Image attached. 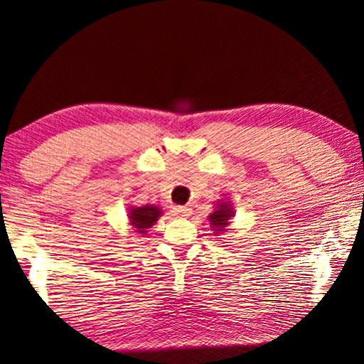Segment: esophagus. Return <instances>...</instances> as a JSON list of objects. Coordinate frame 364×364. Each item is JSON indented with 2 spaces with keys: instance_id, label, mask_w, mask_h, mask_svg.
Here are the masks:
<instances>
[{
  "instance_id": "obj_1",
  "label": "esophagus",
  "mask_w": 364,
  "mask_h": 364,
  "mask_svg": "<svg viewBox=\"0 0 364 364\" xmlns=\"http://www.w3.org/2000/svg\"><path fill=\"white\" fill-rule=\"evenodd\" d=\"M173 213L174 216H178V218H186V216L191 215V208L190 206H174Z\"/></svg>"
}]
</instances>
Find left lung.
Instances as JSON below:
<instances>
[{"mask_svg": "<svg viewBox=\"0 0 364 364\" xmlns=\"http://www.w3.org/2000/svg\"><path fill=\"white\" fill-rule=\"evenodd\" d=\"M235 216V210L233 206L230 205V201H223L218 200L215 203V211L210 213L208 220H210V227L213 228L215 233H222L227 230V227L230 225V220Z\"/></svg>", "mask_w": 364, "mask_h": 364, "instance_id": "1", "label": "left lung"}]
</instances>
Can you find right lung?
<instances>
[{
	"label": "right lung",
	"mask_w": 364,
	"mask_h": 364,
	"mask_svg": "<svg viewBox=\"0 0 364 364\" xmlns=\"http://www.w3.org/2000/svg\"><path fill=\"white\" fill-rule=\"evenodd\" d=\"M161 215H163V211H161L159 206H154V205L131 206V208H129L127 218H129V225H131L132 230H134V233L146 235L148 230L158 222Z\"/></svg>",
	"instance_id": "add662e5"
}]
</instances>
